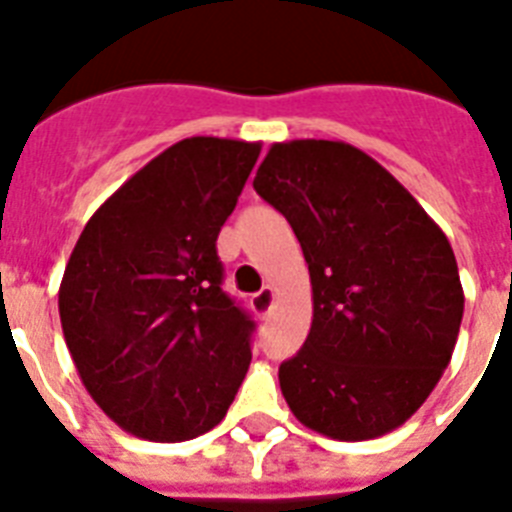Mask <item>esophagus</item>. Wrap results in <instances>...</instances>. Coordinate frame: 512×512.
<instances>
[{
  "label": "esophagus",
  "mask_w": 512,
  "mask_h": 512,
  "mask_svg": "<svg viewBox=\"0 0 512 512\" xmlns=\"http://www.w3.org/2000/svg\"><path fill=\"white\" fill-rule=\"evenodd\" d=\"M273 302H276V291L270 289V286H263V289L257 291V294H252V299H249V304H252V309H255V315L265 317L273 309Z\"/></svg>",
  "instance_id": "esophagus-1"
}]
</instances>
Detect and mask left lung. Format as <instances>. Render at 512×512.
<instances>
[{
    "label": "left lung",
    "mask_w": 512,
    "mask_h": 512,
    "mask_svg": "<svg viewBox=\"0 0 512 512\" xmlns=\"http://www.w3.org/2000/svg\"><path fill=\"white\" fill-rule=\"evenodd\" d=\"M257 195L291 223L312 281V328L278 369L304 427L372 440L419 411L463 317L453 247L406 187L338 140L273 143Z\"/></svg>",
    "instance_id": "1"
}]
</instances>
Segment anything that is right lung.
<instances>
[{
    "instance_id": "obj_1",
    "label": "right lung",
    "mask_w": 512,
    "mask_h": 512,
    "mask_svg": "<svg viewBox=\"0 0 512 512\" xmlns=\"http://www.w3.org/2000/svg\"><path fill=\"white\" fill-rule=\"evenodd\" d=\"M260 143L187 137L85 223L59 286L67 349L124 432L182 442L221 422L252 362L255 322L223 294L216 239Z\"/></svg>"
}]
</instances>
